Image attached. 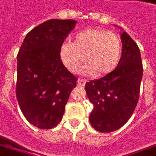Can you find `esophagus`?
<instances>
[{
    "label": "esophagus",
    "mask_w": 156,
    "mask_h": 156,
    "mask_svg": "<svg viewBox=\"0 0 156 156\" xmlns=\"http://www.w3.org/2000/svg\"><path fill=\"white\" fill-rule=\"evenodd\" d=\"M77 84H78V86L84 87L85 84H86V81L84 80V79H82V78H78V81H77Z\"/></svg>",
    "instance_id": "34e87169"
}]
</instances>
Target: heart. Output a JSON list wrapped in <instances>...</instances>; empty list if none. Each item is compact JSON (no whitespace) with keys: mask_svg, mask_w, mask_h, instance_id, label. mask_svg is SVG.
<instances>
[{"mask_svg":"<svg viewBox=\"0 0 156 156\" xmlns=\"http://www.w3.org/2000/svg\"><path fill=\"white\" fill-rule=\"evenodd\" d=\"M60 59L72 73L81 69L86 60L84 74L105 76L116 69L122 55V41L116 33L101 28H86L76 33L72 42L64 43Z\"/></svg>","mask_w":156,"mask_h":156,"instance_id":"heart-1","label":"heart"}]
</instances>
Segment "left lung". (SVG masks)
Here are the masks:
<instances>
[{
  "label": "left lung",
  "instance_id": "1",
  "mask_svg": "<svg viewBox=\"0 0 156 156\" xmlns=\"http://www.w3.org/2000/svg\"><path fill=\"white\" fill-rule=\"evenodd\" d=\"M121 34L122 55L113 72L86 83V92L93 105L89 116L91 126L101 133L123 127L133 115L139 99L143 73L140 50L126 32Z\"/></svg>",
  "mask_w": 156,
  "mask_h": 156
}]
</instances>
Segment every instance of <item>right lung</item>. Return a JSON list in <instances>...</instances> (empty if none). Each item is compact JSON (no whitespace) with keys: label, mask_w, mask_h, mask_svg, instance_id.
<instances>
[{"label":"right lung","mask_w":156,"mask_h":156,"mask_svg":"<svg viewBox=\"0 0 156 156\" xmlns=\"http://www.w3.org/2000/svg\"><path fill=\"white\" fill-rule=\"evenodd\" d=\"M75 20H49L29 32L17 55L16 97L23 115L41 129L55 128L77 78L63 65L59 51Z\"/></svg>","instance_id":"1"}]
</instances>
